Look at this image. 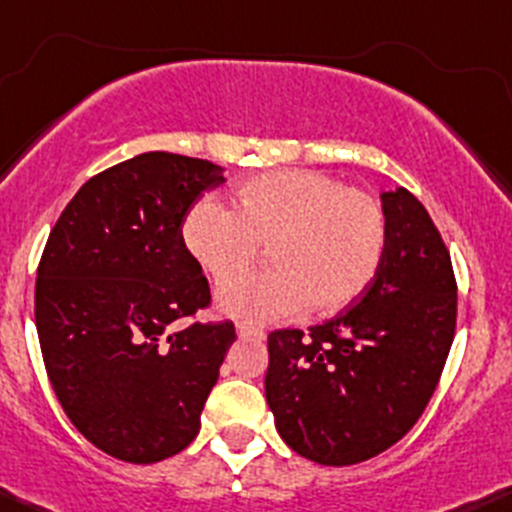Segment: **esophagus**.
Instances as JSON below:
<instances>
[{"label": "esophagus", "mask_w": 512, "mask_h": 512, "mask_svg": "<svg viewBox=\"0 0 512 512\" xmlns=\"http://www.w3.org/2000/svg\"><path fill=\"white\" fill-rule=\"evenodd\" d=\"M236 333H239V337H254V340H263V337H266L263 330L251 328V325H239V328H236Z\"/></svg>", "instance_id": "obj_1"}]
</instances>
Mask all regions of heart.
I'll list each match as a JSON object with an SVG mask.
<instances>
[{
  "instance_id": "heart-1",
  "label": "heart",
  "mask_w": 512,
  "mask_h": 512,
  "mask_svg": "<svg viewBox=\"0 0 512 512\" xmlns=\"http://www.w3.org/2000/svg\"><path fill=\"white\" fill-rule=\"evenodd\" d=\"M182 244L217 286L269 249L273 272L226 287L221 315L276 323L308 308L335 315L370 288L387 249V217L372 194L313 170H273L234 189V212L202 199L182 221Z\"/></svg>"
}]
</instances>
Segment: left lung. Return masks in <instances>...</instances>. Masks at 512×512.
Wrapping results in <instances>:
<instances>
[{"label": "left lung", "instance_id": "left-lung-1", "mask_svg": "<svg viewBox=\"0 0 512 512\" xmlns=\"http://www.w3.org/2000/svg\"><path fill=\"white\" fill-rule=\"evenodd\" d=\"M387 249L355 305L323 325L268 335L266 402L281 439L323 466L397 444L429 404L456 330L451 256L424 204L382 192Z\"/></svg>", "mask_w": 512, "mask_h": 512}]
</instances>
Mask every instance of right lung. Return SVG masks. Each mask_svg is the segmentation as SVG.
Listing matches in <instances>:
<instances>
[{
  "label": "right lung",
  "mask_w": 512,
  "mask_h": 512,
  "mask_svg": "<svg viewBox=\"0 0 512 512\" xmlns=\"http://www.w3.org/2000/svg\"><path fill=\"white\" fill-rule=\"evenodd\" d=\"M224 167L142 152L68 202L36 273V333L71 424L108 456L157 463L187 449L234 325L177 320L209 305L182 221Z\"/></svg>",
  "instance_id": "obj_1"
}]
</instances>
